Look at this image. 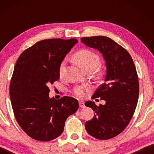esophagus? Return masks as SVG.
<instances>
[{
    "label": "esophagus",
    "mask_w": 154,
    "mask_h": 154,
    "mask_svg": "<svg viewBox=\"0 0 154 154\" xmlns=\"http://www.w3.org/2000/svg\"><path fill=\"white\" fill-rule=\"evenodd\" d=\"M79 106L81 107V108H83V107L85 106V104H84V102H82V101H80V102H79Z\"/></svg>",
    "instance_id": "obj_1"
}]
</instances>
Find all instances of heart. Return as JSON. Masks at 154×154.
<instances>
[{"mask_svg":"<svg viewBox=\"0 0 154 154\" xmlns=\"http://www.w3.org/2000/svg\"><path fill=\"white\" fill-rule=\"evenodd\" d=\"M73 59L79 63V64L85 71L92 69L94 70L97 66L100 64V59L96 53L88 49H82L77 51L73 54ZM66 59L62 60L59 68V73L60 76H62L65 72V66H66ZM90 91V88L85 86H76L73 89V93L77 97H85L86 94Z\"/></svg>","mask_w":154,"mask_h":154,"instance_id":"heart-1","label":"heart"}]
</instances>
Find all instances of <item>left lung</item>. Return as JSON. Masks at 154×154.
<instances>
[{
    "label": "left lung",
    "instance_id": "left-lung-1",
    "mask_svg": "<svg viewBox=\"0 0 154 154\" xmlns=\"http://www.w3.org/2000/svg\"><path fill=\"white\" fill-rule=\"evenodd\" d=\"M81 40L102 52L106 67L104 83L92 97H100L106 104L97 106L91 101L85 102L94 111L93 119L85 123V129L94 138L109 140L121 133L133 116L140 91L137 73L129 52L110 38L100 35Z\"/></svg>",
    "mask_w": 154,
    "mask_h": 154
}]
</instances>
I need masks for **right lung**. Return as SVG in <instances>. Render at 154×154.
<instances>
[{
	"mask_svg": "<svg viewBox=\"0 0 154 154\" xmlns=\"http://www.w3.org/2000/svg\"><path fill=\"white\" fill-rule=\"evenodd\" d=\"M75 38L45 39L25 50L19 57L10 83L14 117L30 137L48 142L61 135L65 121L79 109L71 97L49 98V86L60 79L59 68Z\"/></svg>",
	"mask_w": 154,
	"mask_h": 154,
	"instance_id": "1",
	"label": "right lung"
}]
</instances>
